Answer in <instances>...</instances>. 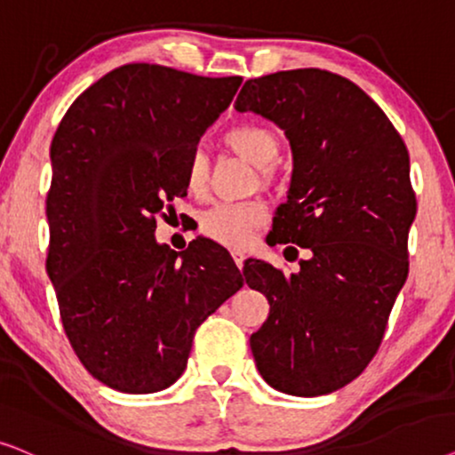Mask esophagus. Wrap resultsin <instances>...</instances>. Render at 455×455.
<instances>
[{
    "label": "esophagus",
    "instance_id": "esophagus-1",
    "mask_svg": "<svg viewBox=\"0 0 455 455\" xmlns=\"http://www.w3.org/2000/svg\"><path fill=\"white\" fill-rule=\"evenodd\" d=\"M233 258H235V262H237V266L239 268H243V262H245V256L241 251H235L233 253Z\"/></svg>",
    "mask_w": 455,
    "mask_h": 455
}]
</instances>
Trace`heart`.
<instances>
[{"label": "heart", "mask_w": 455, "mask_h": 455, "mask_svg": "<svg viewBox=\"0 0 455 455\" xmlns=\"http://www.w3.org/2000/svg\"><path fill=\"white\" fill-rule=\"evenodd\" d=\"M228 148L259 168L264 179L270 177V164H275L281 151V143L275 132L262 124H239L224 135ZM187 187L191 193H204L208 187V160L196 149L187 160ZM266 220L262 204H218L202 216V233L218 243L243 250L253 237V231Z\"/></svg>", "instance_id": "b5f03b06"}]
</instances>
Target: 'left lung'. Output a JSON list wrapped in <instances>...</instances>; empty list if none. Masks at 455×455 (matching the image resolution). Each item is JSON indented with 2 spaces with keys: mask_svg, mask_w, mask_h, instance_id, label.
I'll list each match as a JSON object with an SVG mask.
<instances>
[{
  "mask_svg": "<svg viewBox=\"0 0 455 455\" xmlns=\"http://www.w3.org/2000/svg\"><path fill=\"white\" fill-rule=\"evenodd\" d=\"M235 110L256 112L287 135L293 177L268 243L310 251L295 275L262 259L245 264V283L270 304L250 339L253 360L278 391L326 395L377 355L408 278L416 216L408 149L371 97L329 70L251 78Z\"/></svg>",
  "mask_w": 455,
  "mask_h": 455,
  "instance_id": "8db88e82",
  "label": "left lung"
}]
</instances>
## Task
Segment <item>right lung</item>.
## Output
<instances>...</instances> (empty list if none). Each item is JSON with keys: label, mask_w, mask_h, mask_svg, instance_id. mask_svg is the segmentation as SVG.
<instances>
[{"label": "right lung", "mask_w": 455, "mask_h": 455, "mask_svg": "<svg viewBox=\"0 0 455 455\" xmlns=\"http://www.w3.org/2000/svg\"><path fill=\"white\" fill-rule=\"evenodd\" d=\"M241 81L124 64L72 101L52 139L47 275L72 349L112 389L171 387L197 326L243 287L214 241L174 251L154 237L157 216L187 196L199 137Z\"/></svg>", "instance_id": "right-lung-1"}]
</instances>
